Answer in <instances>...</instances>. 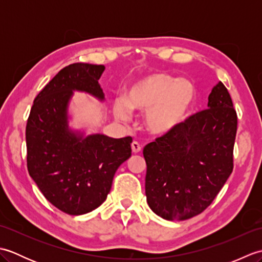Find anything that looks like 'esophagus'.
<instances>
[{
	"label": "esophagus",
	"mask_w": 262,
	"mask_h": 262,
	"mask_svg": "<svg viewBox=\"0 0 262 262\" xmlns=\"http://www.w3.org/2000/svg\"><path fill=\"white\" fill-rule=\"evenodd\" d=\"M141 149H142V146L137 142H133L132 143V151H133V153H135V154L136 153H140Z\"/></svg>",
	"instance_id": "1"
}]
</instances>
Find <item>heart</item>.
I'll return each instance as SVG.
<instances>
[{"mask_svg":"<svg viewBox=\"0 0 262 262\" xmlns=\"http://www.w3.org/2000/svg\"><path fill=\"white\" fill-rule=\"evenodd\" d=\"M196 98L189 81L165 73L151 74L128 89L125 100H117L115 115L119 120L129 118V110L146 111L145 124L154 134H164L181 122Z\"/></svg>","mask_w":262,"mask_h":262,"instance_id":"heart-1","label":"heart"}]
</instances>
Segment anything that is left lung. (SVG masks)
<instances>
[{"label":"left lung","mask_w":262,"mask_h":262,"mask_svg":"<svg viewBox=\"0 0 262 262\" xmlns=\"http://www.w3.org/2000/svg\"><path fill=\"white\" fill-rule=\"evenodd\" d=\"M237 115L223 83L208 108L189 116L143 149L145 193L155 214L168 221L199 215L213 203L233 171Z\"/></svg>","instance_id":"1"}]
</instances>
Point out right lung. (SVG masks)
I'll return each instance as SVG.
<instances>
[{"mask_svg":"<svg viewBox=\"0 0 262 262\" xmlns=\"http://www.w3.org/2000/svg\"><path fill=\"white\" fill-rule=\"evenodd\" d=\"M103 65L65 66L37 94L26 126L27 168L49 203L69 215H83L101 205L117 169L130 158L132 137L91 135L84 140L68 129L66 107L72 90L100 99Z\"/></svg>","mask_w":262,"mask_h":262,"instance_id":"right-lung-1","label":"right lung"}]
</instances>
